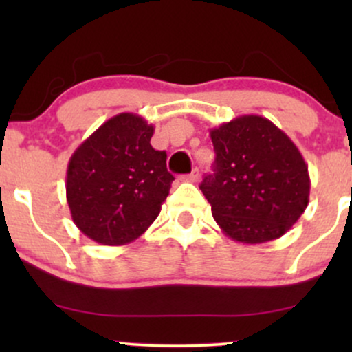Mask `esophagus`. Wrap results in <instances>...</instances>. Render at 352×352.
<instances>
[{
    "instance_id": "esophagus-1",
    "label": "esophagus",
    "mask_w": 352,
    "mask_h": 352,
    "mask_svg": "<svg viewBox=\"0 0 352 352\" xmlns=\"http://www.w3.org/2000/svg\"><path fill=\"white\" fill-rule=\"evenodd\" d=\"M182 180H184V182H192V184H193V182L199 180V170H197V168H195V170H193L192 173H188V175L182 177Z\"/></svg>"
}]
</instances>
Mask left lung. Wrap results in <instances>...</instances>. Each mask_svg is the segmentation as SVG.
Instances as JSON below:
<instances>
[{
  "label": "left lung",
  "instance_id": "obj_1",
  "mask_svg": "<svg viewBox=\"0 0 352 352\" xmlns=\"http://www.w3.org/2000/svg\"><path fill=\"white\" fill-rule=\"evenodd\" d=\"M215 164L200 190L218 227L232 240L266 243L285 235L309 201L301 152L261 116H240L210 131Z\"/></svg>",
  "mask_w": 352,
  "mask_h": 352
}]
</instances>
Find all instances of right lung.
I'll return each mask as SVG.
<instances>
[{
    "label": "right lung",
    "instance_id": "obj_1",
    "mask_svg": "<svg viewBox=\"0 0 352 352\" xmlns=\"http://www.w3.org/2000/svg\"><path fill=\"white\" fill-rule=\"evenodd\" d=\"M153 125L122 112L104 122L71 155L66 199L72 221L100 245L132 243L167 199L173 175L167 153L151 145Z\"/></svg>",
    "mask_w": 352,
    "mask_h": 352
}]
</instances>
